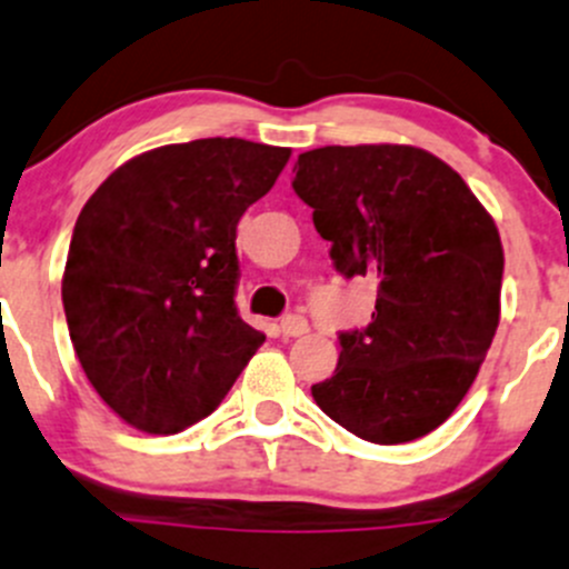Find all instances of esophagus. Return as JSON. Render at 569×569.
<instances>
[{"mask_svg":"<svg viewBox=\"0 0 569 569\" xmlns=\"http://www.w3.org/2000/svg\"><path fill=\"white\" fill-rule=\"evenodd\" d=\"M278 330H280V336H283V339H295V336L308 333V319L300 317V313H289V317L280 319Z\"/></svg>","mask_w":569,"mask_h":569,"instance_id":"34e87169","label":"esophagus"}]
</instances>
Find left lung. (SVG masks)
Returning a JSON list of instances; mask_svg holds the SVG:
<instances>
[{
    "instance_id": "obj_1",
    "label": "left lung",
    "mask_w": 569,
    "mask_h": 569,
    "mask_svg": "<svg viewBox=\"0 0 569 569\" xmlns=\"http://www.w3.org/2000/svg\"><path fill=\"white\" fill-rule=\"evenodd\" d=\"M291 189L313 208L336 272L378 283L372 322L339 333L311 386L333 422L375 445L431 433L470 391L500 322L503 247L459 172L402 144L319 147Z\"/></svg>"
}]
</instances>
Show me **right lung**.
<instances>
[{
	"label": "right lung",
	"instance_id": "1",
	"mask_svg": "<svg viewBox=\"0 0 569 569\" xmlns=\"http://www.w3.org/2000/svg\"><path fill=\"white\" fill-rule=\"evenodd\" d=\"M291 150L197 138L132 158L71 233L63 308L97 395L144 433L217 411L267 336L236 308V224Z\"/></svg>",
	"mask_w": 569,
	"mask_h": 569
}]
</instances>
